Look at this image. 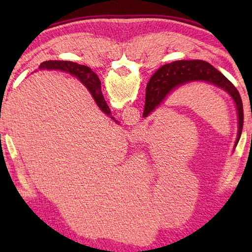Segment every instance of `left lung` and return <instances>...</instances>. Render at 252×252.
Segmentation results:
<instances>
[{"mask_svg":"<svg viewBox=\"0 0 252 252\" xmlns=\"http://www.w3.org/2000/svg\"><path fill=\"white\" fill-rule=\"evenodd\" d=\"M198 81L217 85L229 93L233 99L238 111V136L234 144L237 146L244 126V108L241 96L237 88L220 71L202 60L174 61L161 66L148 82L143 117H148L177 88Z\"/></svg>","mask_w":252,"mask_h":252,"instance_id":"8db88e82","label":"left lung"}]
</instances>
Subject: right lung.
Masks as SVG:
<instances>
[{
    "instance_id": "add662e5",
    "label": "right lung",
    "mask_w": 252,
    "mask_h": 252,
    "mask_svg": "<svg viewBox=\"0 0 252 252\" xmlns=\"http://www.w3.org/2000/svg\"><path fill=\"white\" fill-rule=\"evenodd\" d=\"M40 70H61L67 72L72 75L78 78L82 82L88 90L91 92L92 96L99 108L103 111L105 114H110V109L103 97L101 91V82L97 75L93 72L90 67L78 64V63L71 61H45L41 63L39 66Z\"/></svg>"
}]
</instances>
